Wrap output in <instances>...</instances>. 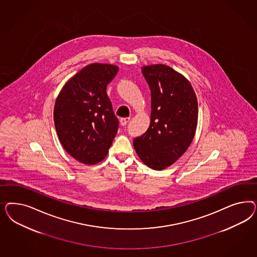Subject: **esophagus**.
<instances>
[{"label": "esophagus", "mask_w": 257, "mask_h": 257, "mask_svg": "<svg viewBox=\"0 0 257 257\" xmlns=\"http://www.w3.org/2000/svg\"><path fill=\"white\" fill-rule=\"evenodd\" d=\"M129 120H130V117H121L119 119V122H120V124L122 125V126H125V125L129 122Z\"/></svg>", "instance_id": "obj_1"}]
</instances>
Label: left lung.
I'll use <instances>...</instances> for the list:
<instances>
[{"label": "left lung", "instance_id": "obj_1", "mask_svg": "<svg viewBox=\"0 0 257 257\" xmlns=\"http://www.w3.org/2000/svg\"><path fill=\"white\" fill-rule=\"evenodd\" d=\"M151 89V123L134 140V148L149 168L162 171L185 154L194 139L198 101L189 81L164 64L141 68Z\"/></svg>", "mask_w": 257, "mask_h": 257}]
</instances>
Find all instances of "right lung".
I'll use <instances>...</instances> for the list:
<instances>
[{
	"mask_svg": "<svg viewBox=\"0 0 257 257\" xmlns=\"http://www.w3.org/2000/svg\"><path fill=\"white\" fill-rule=\"evenodd\" d=\"M111 64L87 65L64 85L55 101V130L63 148L81 163L107 156L118 128L106 86L117 75Z\"/></svg>",
	"mask_w": 257,
	"mask_h": 257,
	"instance_id": "right-lung-1",
	"label": "right lung"
}]
</instances>
